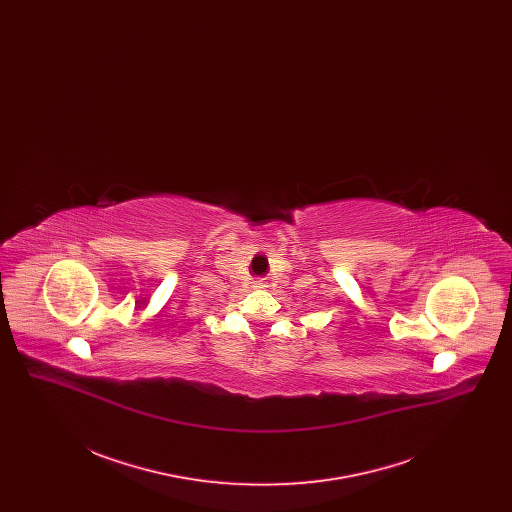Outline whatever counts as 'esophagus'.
<instances>
[{
  "label": "esophagus",
  "instance_id": "1",
  "mask_svg": "<svg viewBox=\"0 0 512 512\" xmlns=\"http://www.w3.org/2000/svg\"><path fill=\"white\" fill-rule=\"evenodd\" d=\"M255 288H265V278H261V280H255Z\"/></svg>",
  "mask_w": 512,
  "mask_h": 512
}]
</instances>
